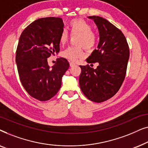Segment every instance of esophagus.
I'll return each mask as SVG.
<instances>
[{"mask_svg":"<svg viewBox=\"0 0 148 148\" xmlns=\"http://www.w3.org/2000/svg\"><path fill=\"white\" fill-rule=\"evenodd\" d=\"M69 64H70V66H73L74 65H75V62H70Z\"/></svg>","mask_w":148,"mask_h":148,"instance_id":"34e87169","label":"esophagus"}]
</instances>
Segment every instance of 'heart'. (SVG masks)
Masks as SVG:
<instances>
[{"instance_id": "heart-1", "label": "heart", "mask_w": 148, "mask_h": 148, "mask_svg": "<svg viewBox=\"0 0 148 148\" xmlns=\"http://www.w3.org/2000/svg\"><path fill=\"white\" fill-rule=\"evenodd\" d=\"M92 27L86 20L77 18L71 20L69 23L70 34L75 38L76 46H70L61 52V55L69 60L75 61L84 56V48L87 50L94 49L98 40L96 34L92 30ZM69 35L65 29L60 35V43L62 45L68 42Z\"/></svg>"}]
</instances>
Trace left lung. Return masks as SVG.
Wrapping results in <instances>:
<instances>
[{
    "label": "left lung",
    "instance_id": "obj_1",
    "mask_svg": "<svg viewBox=\"0 0 148 148\" xmlns=\"http://www.w3.org/2000/svg\"><path fill=\"white\" fill-rule=\"evenodd\" d=\"M94 21L100 35L98 48L86 59L98 62L96 69L89 64L79 66V86L84 94L94 102H104L116 94L126 75L129 48L120 29L99 16L88 17ZM93 66V64H91Z\"/></svg>",
    "mask_w": 148,
    "mask_h": 148
}]
</instances>
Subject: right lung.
<instances>
[{"label":"right lung","mask_w":148,"mask_h":148,"mask_svg":"<svg viewBox=\"0 0 148 148\" xmlns=\"http://www.w3.org/2000/svg\"><path fill=\"white\" fill-rule=\"evenodd\" d=\"M64 24L61 18L45 17L29 24L20 36L15 60L22 86L40 101L50 100L61 87L63 75L69 67L64 58L50 68L48 58L60 51V35Z\"/></svg>","instance_id":"obj_1"}]
</instances>
